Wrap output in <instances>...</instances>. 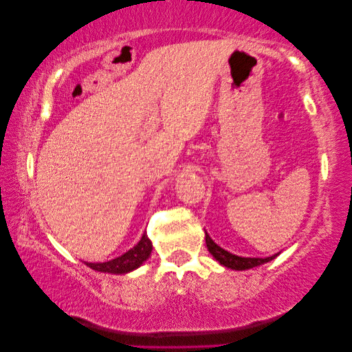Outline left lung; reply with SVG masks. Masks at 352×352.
<instances>
[{"instance_id":"obj_1","label":"left lung","mask_w":352,"mask_h":352,"mask_svg":"<svg viewBox=\"0 0 352 352\" xmlns=\"http://www.w3.org/2000/svg\"><path fill=\"white\" fill-rule=\"evenodd\" d=\"M205 242L206 247H208V252L213 254V258L223 266L229 267V269H235V271H245V269H252L256 266H261L264 263L272 261L277 254H272V256L267 258H245V256H237V254L229 253L228 250L221 248L219 245H216L208 234L205 232Z\"/></svg>"}]
</instances>
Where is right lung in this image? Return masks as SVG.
Returning a JSON list of instances; mask_svg holds the SVG:
<instances>
[{"instance_id": "obj_1", "label": "right lung", "mask_w": 352, "mask_h": 352, "mask_svg": "<svg viewBox=\"0 0 352 352\" xmlns=\"http://www.w3.org/2000/svg\"><path fill=\"white\" fill-rule=\"evenodd\" d=\"M152 253V242L148 240L146 234H142V237L139 242L134 245L131 250H128L126 253H123L122 256L110 259L105 263H85L86 266L94 269L98 272H107V274H128L142 266L144 261H147L148 256Z\"/></svg>"}]
</instances>
